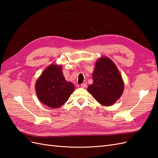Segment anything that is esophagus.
<instances>
[{
	"instance_id": "34e87169",
	"label": "esophagus",
	"mask_w": 158,
	"mask_h": 158,
	"mask_svg": "<svg viewBox=\"0 0 158 158\" xmlns=\"http://www.w3.org/2000/svg\"><path fill=\"white\" fill-rule=\"evenodd\" d=\"M86 86H87V84L86 83H84V84H81V87H82V88H85Z\"/></svg>"
}]
</instances>
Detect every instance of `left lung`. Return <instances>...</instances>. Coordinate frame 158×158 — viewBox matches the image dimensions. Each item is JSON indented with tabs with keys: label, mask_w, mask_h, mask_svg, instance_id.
Masks as SVG:
<instances>
[{
	"label": "left lung",
	"mask_w": 158,
	"mask_h": 158,
	"mask_svg": "<svg viewBox=\"0 0 158 158\" xmlns=\"http://www.w3.org/2000/svg\"><path fill=\"white\" fill-rule=\"evenodd\" d=\"M94 82L88 91L103 106H109L121 97L123 81L113 62L107 57L100 58L95 64L93 73Z\"/></svg>",
	"instance_id": "obj_1"
}]
</instances>
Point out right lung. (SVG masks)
<instances>
[{
    "mask_svg": "<svg viewBox=\"0 0 158 158\" xmlns=\"http://www.w3.org/2000/svg\"><path fill=\"white\" fill-rule=\"evenodd\" d=\"M74 90V85L66 81L62 73V66L53 64L44 71L35 84L38 99L51 108L63 106Z\"/></svg>",
    "mask_w": 158,
    "mask_h": 158,
    "instance_id": "right-lung-1",
    "label": "right lung"
}]
</instances>
